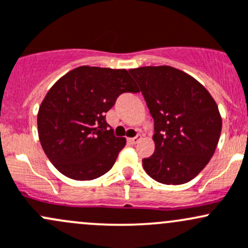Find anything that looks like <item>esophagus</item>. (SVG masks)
Returning a JSON list of instances; mask_svg holds the SVG:
<instances>
[{
	"label": "esophagus",
	"instance_id": "esophagus-1",
	"mask_svg": "<svg viewBox=\"0 0 248 248\" xmlns=\"http://www.w3.org/2000/svg\"><path fill=\"white\" fill-rule=\"evenodd\" d=\"M140 140H141V137H140V135H138V137H135V138H131V139H129L128 141L131 142V144L135 145V144H138V142H139Z\"/></svg>",
	"mask_w": 248,
	"mask_h": 248
}]
</instances>
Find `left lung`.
I'll list each match as a JSON object with an SVG mask.
<instances>
[{
    "label": "left lung",
    "instance_id": "1",
    "mask_svg": "<svg viewBox=\"0 0 248 248\" xmlns=\"http://www.w3.org/2000/svg\"><path fill=\"white\" fill-rule=\"evenodd\" d=\"M155 120V150L142 159L146 173L159 183L191 181L209 163L220 139L217 104L194 77L174 67L129 70Z\"/></svg>",
    "mask_w": 248,
    "mask_h": 248
}]
</instances>
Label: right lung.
I'll return each instance as SVG.
<instances>
[{"label":"right lung","mask_w":248,"mask_h":248,"mask_svg":"<svg viewBox=\"0 0 248 248\" xmlns=\"http://www.w3.org/2000/svg\"><path fill=\"white\" fill-rule=\"evenodd\" d=\"M124 93H139L124 69L79 66L59 78L39 107L41 147L54 168L76 181H91L113 168L124 138L109 129L106 113Z\"/></svg>","instance_id":"1"}]
</instances>
